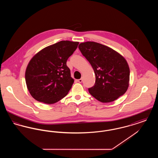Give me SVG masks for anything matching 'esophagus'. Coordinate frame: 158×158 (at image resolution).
<instances>
[{
	"label": "esophagus",
	"instance_id": "34e87169",
	"mask_svg": "<svg viewBox=\"0 0 158 158\" xmlns=\"http://www.w3.org/2000/svg\"><path fill=\"white\" fill-rule=\"evenodd\" d=\"M77 82L79 83H81L82 82V79H78L77 81Z\"/></svg>",
	"mask_w": 158,
	"mask_h": 158
}]
</instances>
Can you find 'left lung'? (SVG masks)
<instances>
[{"label":"left lung","instance_id":"obj_1","mask_svg":"<svg viewBox=\"0 0 158 158\" xmlns=\"http://www.w3.org/2000/svg\"><path fill=\"white\" fill-rule=\"evenodd\" d=\"M78 47L95 74V85L88 89L90 95L103 103L124 95L130 81V69L124 57L111 48L93 41L82 43Z\"/></svg>","mask_w":158,"mask_h":158}]
</instances>
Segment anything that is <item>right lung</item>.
I'll use <instances>...</instances> for the list:
<instances>
[{
  "instance_id": "add662e5",
  "label": "right lung",
  "mask_w": 158,
  "mask_h": 158,
  "mask_svg": "<svg viewBox=\"0 0 158 158\" xmlns=\"http://www.w3.org/2000/svg\"><path fill=\"white\" fill-rule=\"evenodd\" d=\"M79 42L61 41L46 47L31 59L25 81L31 95L39 102L54 104L67 95L74 82L66 65Z\"/></svg>"
}]
</instances>
